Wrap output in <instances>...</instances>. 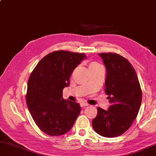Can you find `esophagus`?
Listing matches in <instances>:
<instances>
[{
  "mask_svg": "<svg viewBox=\"0 0 156 156\" xmlns=\"http://www.w3.org/2000/svg\"><path fill=\"white\" fill-rule=\"evenodd\" d=\"M80 106H81V107H86V106H89V104L85 103V102H82V103H80Z\"/></svg>",
  "mask_w": 156,
  "mask_h": 156,
  "instance_id": "obj_1",
  "label": "esophagus"
}]
</instances>
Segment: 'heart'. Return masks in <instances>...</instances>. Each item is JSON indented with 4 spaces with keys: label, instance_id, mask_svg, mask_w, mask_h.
Returning <instances> with one entry per match:
<instances>
[{
    "label": "heart",
    "instance_id": "1",
    "mask_svg": "<svg viewBox=\"0 0 156 156\" xmlns=\"http://www.w3.org/2000/svg\"><path fill=\"white\" fill-rule=\"evenodd\" d=\"M98 66H99L98 64H97V63H91L89 66V68H91V67H98Z\"/></svg>",
    "mask_w": 156,
    "mask_h": 156
}]
</instances>
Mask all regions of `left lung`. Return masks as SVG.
<instances>
[{"mask_svg":"<svg viewBox=\"0 0 156 156\" xmlns=\"http://www.w3.org/2000/svg\"><path fill=\"white\" fill-rule=\"evenodd\" d=\"M106 67L105 93L110 105L107 110L98 108L92 121L95 131L104 137L119 136L132 126L139 111L142 91L134 67L118 54H98Z\"/></svg>","mask_w":156,"mask_h":156,"instance_id":"left-lung-1","label":"left lung"}]
</instances>
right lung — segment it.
Masks as SVG:
<instances>
[{"label":"right lung","mask_w":156,"mask_h":156,"mask_svg":"<svg viewBox=\"0 0 156 156\" xmlns=\"http://www.w3.org/2000/svg\"><path fill=\"white\" fill-rule=\"evenodd\" d=\"M87 56L55 51L41 59L29 77L27 104L36 125L42 132L58 136L68 132L80 115L78 103L63 98L72 72Z\"/></svg>","instance_id":"1"}]
</instances>
